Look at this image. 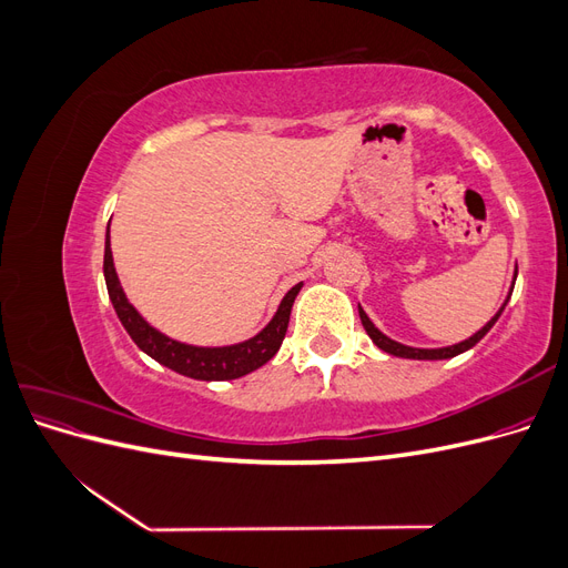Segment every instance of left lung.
<instances>
[{"instance_id":"left-lung-1","label":"left lung","mask_w":568,"mask_h":568,"mask_svg":"<svg viewBox=\"0 0 568 568\" xmlns=\"http://www.w3.org/2000/svg\"><path fill=\"white\" fill-rule=\"evenodd\" d=\"M517 272L519 270H514V280H511V288H514V282H517ZM511 288H509V294H507V298H505V303L500 305V311H497L484 326H480V329L476 332V334H471L469 338H464V341H459V343H453V346H443V348H415V346H405V343H398V341H393V338H388L384 332H379L374 326V322L367 317V313L363 311V307L357 305V313H359V320H363V326H365V332L369 334V338L374 341V346L376 348H382L384 353H388V355H395V357H407V359H448V357H455V355H459V353H464V351H469V348H474L476 343L484 338L490 329H493V324L497 322V317L503 315V311H505V305L509 303V296H511Z\"/></svg>"}]
</instances>
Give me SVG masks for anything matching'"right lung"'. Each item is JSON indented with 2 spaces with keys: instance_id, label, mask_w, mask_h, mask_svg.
Wrapping results in <instances>:
<instances>
[{
  "instance_id": "obj_1",
  "label": "right lung",
  "mask_w": 568,
  "mask_h": 568,
  "mask_svg": "<svg viewBox=\"0 0 568 568\" xmlns=\"http://www.w3.org/2000/svg\"><path fill=\"white\" fill-rule=\"evenodd\" d=\"M104 280L109 288V298L115 307V315L120 322H123L125 332L130 334V338L136 343V346H140V351H144L163 367L199 382L239 379V376L251 374L257 367L270 363V359L277 355L282 341L286 336L291 307H294V301L303 286V282H298L296 286H291L286 291L277 313L272 315V320L255 336L239 343H230V346H194V343L170 338L168 334L159 332L156 326H151L140 315V311H136V307L128 301L113 265L111 222L106 227V246H104Z\"/></svg>"
}]
</instances>
